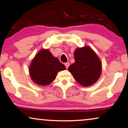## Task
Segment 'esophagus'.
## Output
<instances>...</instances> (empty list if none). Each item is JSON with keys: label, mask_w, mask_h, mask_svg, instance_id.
Wrapping results in <instances>:
<instances>
[{"label": "esophagus", "mask_w": 128, "mask_h": 128, "mask_svg": "<svg viewBox=\"0 0 128 128\" xmlns=\"http://www.w3.org/2000/svg\"><path fill=\"white\" fill-rule=\"evenodd\" d=\"M64 65H65L66 69H68V67H69V62L65 63V64H64Z\"/></svg>", "instance_id": "esophagus-1"}]
</instances>
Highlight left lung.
<instances>
[{
	"label": "left lung",
	"instance_id": "obj_1",
	"mask_svg": "<svg viewBox=\"0 0 128 128\" xmlns=\"http://www.w3.org/2000/svg\"><path fill=\"white\" fill-rule=\"evenodd\" d=\"M75 62L68 70L79 84L84 86L92 85L98 80L101 74L100 59L88 46L76 49L74 53Z\"/></svg>",
	"mask_w": 128,
	"mask_h": 128
}]
</instances>
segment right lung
Masks as SVG:
<instances>
[{
	"label": "right lung",
	"mask_w": 128,
	"mask_h": 128,
	"mask_svg": "<svg viewBox=\"0 0 128 128\" xmlns=\"http://www.w3.org/2000/svg\"><path fill=\"white\" fill-rule=\"evenodd\" d=\"M65 69V66L58 58L54 57L48 50L42 49L32 61L29 73L34 82L44 86L55 79L59 71Z\"/></svg>",
	"instance_id": "obj_1"
}]
</instances>
